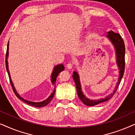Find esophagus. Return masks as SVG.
I'll use <instances>...</instances> for the list:
<instances>
[{
	"label": "esophagus",
	"mask_w": 135,
	"mask_h": 135,
	"mask_svg": "<svg viewBox=\"0 0 135 135\" xmlns=\"http://www.w3.org/2000/svg\"><path fill=\"white\" fill-rule=\"evenodd\" d=\"M66 67H67L68 69H72V68L73 67V64L71 63V62H70V63H68L67 64V66H66Z\"/></svg>",
	"instance_id": "34e87169"
}]
</instances>
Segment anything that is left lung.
<instances>
[{
  "instance_id": "1",
  "label": "left lung",
  "mask_w": 135,
  "mask_h": 135,
  "mask_svg": "<svg viewBox=\"0 0 135 135\" xmlns=\"http://www.w3.org/2000/svg\"><path fill=\"white\" fill-rule=\"evenodd\" d=\"M106 37L109 38V40L111 42V43L113 44L114 47L115 48L116 53V62H117V66L120 70L119 74V80H118V82L116 84V86L115 88V90H114V91L112 93H110V95H109L107 97L104 98H100L98 99H88L82 93L79 74L76 71L73 72V77L74 80L75 85H76V89L78 97L84 104L88 106H95V105L98 104L99 103L107 101L111 98L114 94H115L116 91H117L118 87H119L120 82V80L122 78L123 73H124L125 71V47L123 38H122L120 35L118 34V33H115L112 31H110L108 32V35L106 36Z\"/></svg>"
}]
</instances>
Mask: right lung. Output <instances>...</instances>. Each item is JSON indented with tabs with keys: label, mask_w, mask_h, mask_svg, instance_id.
I'll return each instance as SVG.
<instances>
[{
	"label": "right lung",
	"mask_w": 135,
	"mask_h": 135,
	"mask_svg": "<svg viewBox=\"0 0 135 135\" xmlns=\"http://www.w3.org/2000/svg\"><path fill=\"white\" fill-rule=\"evenodd\" d=\"M9 42H8V44H7V52H6V56H5V65H6V69H7V71L8 73V77L9 79H10V82L11 84V85H12V87L13 88V90L15 94L16 97H17L18 98L20 99H21V101H24V102L27 103V104L31 105L32 106H34V107H37V108H42V107H44L49 104V103L50 102V101L52 100L53 97L55 95V88L53 91L51 93V94L50 95V96L47 99L44 100L43 101H41V102H32V101H29L28 100H26V99H24L22 98L21 96H20L19 94L17 93L16 90L15 88L14 85L13 84L12 79H11V77H10V72H9V69H8V61H7V59H8V50H9ZM64 69V67L63 66V64H59V65H57L55 66L53 69V71L52 72V74H51V83H52L53 85H54L55 87L56 86V78L58 77V75H59L61 72L62 71H63Z\"/></svg>",
	"instance_id": "obj_1"
}]
</instances>
